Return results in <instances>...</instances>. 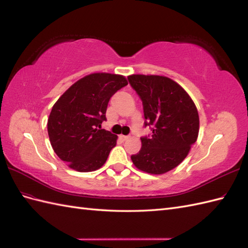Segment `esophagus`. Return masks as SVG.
I'll return each mask as SVG.
<instances>
[{"mask_svg":"<svg viewBox=\"0 0 248 248\" xmlns=\"http://www.w3.org/2000/svg\"><path fill=\"white\" fill-rule=\"evenodd\" d=\"M119 139L121 140L122 141H125V140H127L129 139V137H127V136H120V137H119Z\"/></svg>","mask_w":248,"mask_h":248,"instance_id":"obj_1","label":"esophagus"}]
</instances>
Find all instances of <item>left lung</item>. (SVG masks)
<instances>
[{"mask_svg": "<svg viewBox=\"0 0 248 248\" xmlns=\"http://www.w3.org/2000/svg\"><path fill=\"white\" fill-rule=\"evenodd\" d=\"M128 80L142 101L145 126L152 127V137L140 139L141 148L131 160L140 170L164 174L185 159L198 139L197 107L188 93L167 77L132 74Z\"/></svg>", "mask_w": 248, "mask_h": 248, "instance_id": "left-lung-1", "label": "left lung"}]
</instances>
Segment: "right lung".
<instances>
[{
	"instance_id": "obj_1",
	"label": "right lung",
	"mask_w": 248,
	"mask_h": 248,
	"mask_svg": "<svg viewBox=\"0 0 248 248\" xmlns=\"http://www.w3.org/2000/svg\"><path fill=\"white\" fill-rule=\"evenodd\" d=\"M127 84L120 74L92 73L74 82L54 104L47 120L50 145L70 169L94 171L106 163L118 137L100 129L101 123L110 97Z\"/></svg>"
}]
</instances>
